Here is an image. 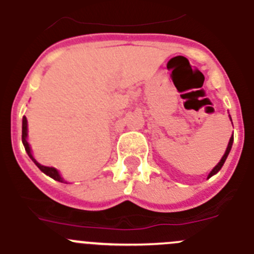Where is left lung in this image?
<instances>
[{
	"mask_svg": "<svg viewBox=\"0 0 254 254\" xmlns=\"http://www.w3.org/2000/svg\"><path fill=\"white\" fill-rule=\"evenodd\" d=\"M232 145H233V136L230 137V139H229V143H228V147H227V150H225V153H224V156H223V157H222V160H220V161H219V164H218L217 166H215V167H214L213 170H211V173L209 174V176H208V178H210V176H213L214 174H217L218 171H219V170L222 169V166H223V165H224L225 160H227L228 155H229V151H230V148H232Z\"/></svg>",
	"mask_w": 254,
	"mask_h": 254,
	"instance_id": "left-lung-1",
	"label": "left lung"
}]
</instances>
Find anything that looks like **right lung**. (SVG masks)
<instances>
[{
	"instance_id": "right-lung-1",
	"label": "right lung",
	"mask_w": 254,
	"mask_h": 254,
	"mask_svg": "<svg viewBox=\"0 0 254 254\" xmlns=\"http://www.w3.org/2000/svg\"><path fill=\"white\" fill-rule=\"evenodd\" d=\"M26 137H27V120H26V117H24V118H22V143H24L25 150H26L27 155L30 156V159H31L32 161L35 162V165H36V166L39 167V169H40L44 174H46V175H49V176H50V178L54 179V180L60 181V183H63V181H64V180H63L62 176L59 175V173H58V170H57V169H54V167L43 166V165L39 164V162H37L36 160H35L34 157H32L31 150H30V146H29V143H27Z\"/></svg>"
}]
</instances>
